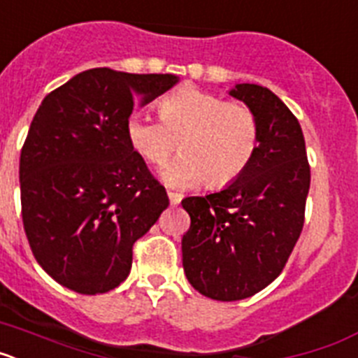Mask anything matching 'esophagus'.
<instances>
[{"mask_svg":"<svg viewBox=\"0 0 358 358\" xmlns=\"http://www.w3.org/2000/svg\"><path fill=\"white\" fill-rule=\"evenodd\" d=\"M169 199H170V202H172V204H179V202H181V199H182V195L176 194V192H170V189H169Z\"/></svg>","mask_w":358,"mask_h":358,"instance_id":"34e87169","label":"esophagus"}]
</instances>
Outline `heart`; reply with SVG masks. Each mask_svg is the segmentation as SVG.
Masks as SVG:
<instances>
[{
    "label": "heart",
    "mask_w": 358,
    "mask_h": 358,
    "mask_svg": "<svg viewBox=\"0 0 358 358\" xmlns=\"http://www.w3.org/2000/svg\"><path fill=\"white\" fill-rule=\"evenodd\" d=\"M159 116L134 113L125 131L131 147L154 166L169 161L179 140L182 154L164 170L173 186L204 179L208 188H224L242 177L258 152L260 123L243 103L181 87L163 98Z\"/></svg>",
    "instance_id": "obj_1"
}]
</instances>
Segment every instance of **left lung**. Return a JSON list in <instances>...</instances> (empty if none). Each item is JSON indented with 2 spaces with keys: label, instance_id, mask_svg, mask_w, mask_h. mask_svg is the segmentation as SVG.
Wrapping results in <instances>:
<instances>
[{
  "label": "left lung",
  "instance_id": "left-lung-1",
  "mask_svg": "<svg viewBox=\"0 0 358 358\" xmlns=\"http://www.w3.org/2000/svg\"><path fill=\"white\" fill-rule=\"evenodd\" d=\"M229 94L255 110L258 152L226 189L181 202L189 215L186 278L217 301L251 297L280 276L301 235L310 188L305 138L292 110L262 85L236 84Z\"/></svg>",
  "mask_w": 358,
  "mask_h": 358
}]
</instances>
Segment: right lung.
Masks as SVG:
<instances>
[{"label": "right lung", "mask_w": 358, "mask_h": 358, "mask_svg": "<svg viewBox=\"0 0 358 358\" xmlns=\"http://www.w3.org/2000/svg\"><path fill=\"white\" fill-rule=\"evenodd\" d=\"M176 75L94 68L46 94L21 148V215L37 264L62 287L103 294L131 273L132 245L169 208L131 147L134 96L152 102Z\"/></svg>", "instance_id": "obj_1"}]
</instances>
